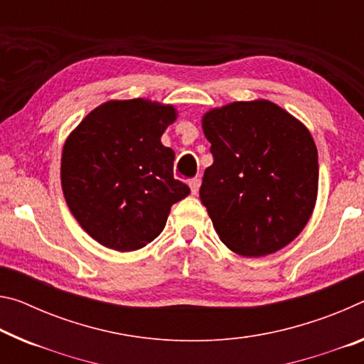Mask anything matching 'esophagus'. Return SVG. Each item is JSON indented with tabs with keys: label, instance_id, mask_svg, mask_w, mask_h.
Wrapping results in <instances>:
<instances>
[{
	"label": "esophagus",
	"instance_id": "obj_1",
	"mask_svg": "<svg viewBox=\"0 0 364 364\" xmlns=\"http://www.w3.org/2000/svg\"><path fill=\"white\" fill-rule=\"evenodd\" d=\"M189 188H191V194H198L199 193V188H200V180L199 178H193V180H189Z\"/></svg>",
	"mask_w": 364,
	"mask_h": 364
}]
</instances>
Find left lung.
<instances>
[{
	"instance_id": "obj_1",
	"label": "left lung",
	"mask_w": 364,
	"mask_h": 364,
	"mask_svg": "<svg viewBox=\"0 0 364 364\" xmlns=\"http://www.w3.org/2000/svg\"><path fill=\"white\" fill-rule=\"evenodd\" d=\"M213 164L199 196L222 243L267 256L291 243L314 210L319 164L301 121L269 100L233 102L203 117Z\"/></svg>"
}]
</instances>
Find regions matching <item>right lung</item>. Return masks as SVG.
I'll return each mask as SVG.
<instances>
[{
    "label": "right lung",
    "mask_w": 364,
    "mask_h": 364,
    "mask_svg": "<svg viewBox=\"0 0 364 364\" xmlns=\"http://www.w3.org/2000/svg\"><path fill=\"white\" fill-rule=\"evenodd\" d=\"M173 105L109 100L80 121L61 155V186L85 232L114 251H136L165 228L189 188L173 178L175 152L160 137L176 119Z\"/></svg>",
    "instance_id": "right-lung-1"
}]
</instances>
